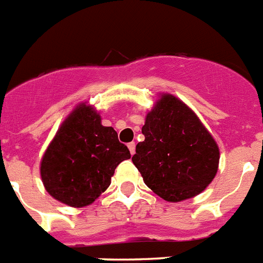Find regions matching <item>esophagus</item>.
I'll list each match as a JSON object with an SVG mask.
<instances>
[{
	"instance_id": "34e87169",
	"label": "esophagus",
	"mask_w": 263,
	"mask_h": 263,
	"mask_svg": "<svg viewBox=\"0 0 263 263\" xmlns=\"http://www.w3.org/2000/svg\"><path fill=\"white\" fill-rule=\"evenodd\" d=\"M135 148H136L135 142L128 143V149H129V152H131V155H134V154H135Z\"/></svg>"
}]
</instances>
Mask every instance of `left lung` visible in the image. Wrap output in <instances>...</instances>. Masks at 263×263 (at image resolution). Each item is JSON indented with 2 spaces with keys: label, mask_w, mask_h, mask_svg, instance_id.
<instances>
[{
  "label": "left lung",
  "mask_w": 263,
  "mask_h": 263,
  "mask_svg": "<svg viewBox=\"0 0 263 263\" xmlns=\"http://www.w3.org/2000/svg\"><path fill=\"white\" fill-rule=\"evenodd\" d=\"M144 142L132 162L154 193L168 202L198 195L218 171L219 149L204 125L186 104L163 95L145 118Z\"/></svg>",
  "instance_id": "8db88e82"
}]
</instances>
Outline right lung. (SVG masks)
<instances>
[{"instance_id": "obj_1", "label": "right lung", "mask_w": 263, "mask_h": 263, "mask_svg": "<svg viewBox=\"0 0 263 263\" xmlns=\"http://www.w3.org/2000/svg\"><path fill=\"white\" fill-rule=\"evenodd\" d=\"M129 158L114 128L101 125L93 108L83 104L64 121L44 154L41 178L54 199L83 207L104 193L115 168Z\"/></svg>"}]
</instances>
